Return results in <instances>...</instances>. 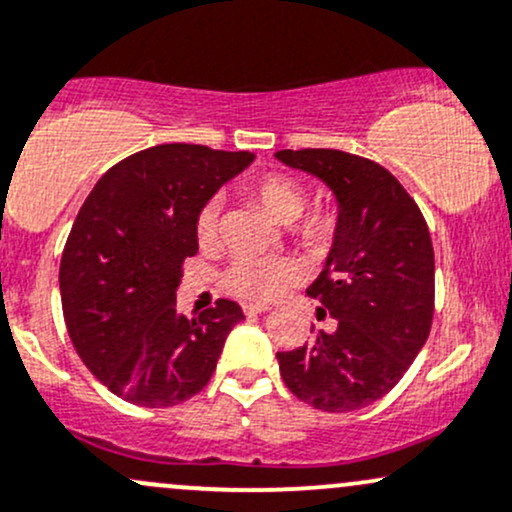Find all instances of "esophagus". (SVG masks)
<instances>
[{
  "mask_svg": "<svg viewBox=\"0 0 512 512\" xmlns=\"http://www.w3.org/2000/svg\"><path fill=\"white\" fill-rule=\"evenodd\" d=\"M269 306L265 303H243V313L245 316H257V313H267Z\"/></svg>",
  "mask_w": 512,
  "mask_h": 512,
  "instance_id": "esophagus-1",
  "label": "esophagus"
}]
</instances>
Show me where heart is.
<instances>
[{"label": "heart", "instance_id": "heart-1", "mask_svg": "<svg viewBox=\"0 0 512 512\" xmlns=\"http://www.w3.org/2000/svg\"><path fill=\"white\" fill-rule=\"evenodd\" d=\"M243 194L255 201L272 221L286 223L294 221L291 233L303 243H325L338 226V211L330 206H320L303 213L308 204L306 187L296 177L286 172H265L257 177L245 179L240 184ZM196 240L201 247H213L221 235V204L206 201L196 216ZM301 279V267L289 257H257L240 255L230 262L223 272V286L233 296L250 301H272L286 294Z\"/></svg>", "mask_w": 512, "mask_h": 512}]
</instances>
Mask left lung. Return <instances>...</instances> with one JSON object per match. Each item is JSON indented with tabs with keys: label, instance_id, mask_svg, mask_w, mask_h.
Listing matches in <instances>:
<instances>
[{
	"label": "left lung",
	"instance_id": "8db88e82",
	"mask_svg": "<svg viewBox=\"0 0 512 512\" xmlns=\"http://www.w3.org/2000/svg\"><path fill=\"white\" fill-rule=\"evenodd\" d=\"M338 199V228L306 294L338 320L291 352H277L286 389L325 413L379 401L423 350L435 313V252L428 223L386 167L342 150H279Z\"/></svg>",
	"mask_w": 512,
	"mask_h": 512
}]
</instances>
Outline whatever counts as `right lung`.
I'll return each mask as SVG.
<instances>
[{
  "label": "right lung",
  "instance_id": "right-lung-1",
  "mask_svg": "<svg viewBox=\"0 0 512 512\" xmlns=\"http://www.w3.org/2000/svg\"><path fill=\"white\" fill-rule=\"evenodd\" d=\"M252 153L165 143L128 155L84 199L60 260L72 345L111 393L143 408L189 401L216 372L243 320L218 299L199 318L177 313L182 262L199 252L196 216Z\"/></svg>",
  "mask_w": 512,
  "mask_h": 512
}]
</instances>
